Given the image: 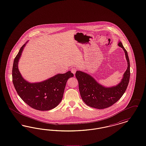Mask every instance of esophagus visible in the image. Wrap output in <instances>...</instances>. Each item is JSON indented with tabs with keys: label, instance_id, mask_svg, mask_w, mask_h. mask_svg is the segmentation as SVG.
Segmentation results:
<instances>
[{
	"label": "esophagus",
	"instance_id": "1",
	"mask_svg": "<svg viewBox=\"0 0 146 146\" xmlns=\"http://www.w3.org/2000/svg\"><path fill=\"white\" fill-rule=\"evenodd\" d=\"M76 70H77V68H76V67H73V68H72V70H71V72H72V73H73L74 74H76Z\"/></svg>",
	"mask_w": 146,
	"mask_h": 146
}]
</instances>
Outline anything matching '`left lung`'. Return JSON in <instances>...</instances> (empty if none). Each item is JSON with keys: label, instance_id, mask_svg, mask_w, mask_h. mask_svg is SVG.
<instances>
[{"label": "left lung", "instance_id": "obj_1", "mask_svg": "<svg viewBox=\"0 0 146 146\" xmlns=\"http://www.w3.org/2000/svg\"><path fill=\"white\" fill-rule=\"evenodd\" d=\"M118 45L125 52L127 68L121 82L117 86L105 88L90 75L81 71H76V76L78 81L81 97L86 104L92 108L104 109L111 106L121 97L127 89L130 76V60L122 43L119 42Z\"/></svg>", "mask_w": 146, "mask_h": 146}]
</instances>
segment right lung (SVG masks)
<instances>
[{
	"label": "right lung",
	"mask_w": 146,
	"mask_h": 146,
	"mask_svg": "<svg viewBox=\"0 0 146 146\" xmlns=\"http://www.w3.org/2000/svg\"><path fill=\"white\" fill-rule=\"evenodd\" d=\"M25 45H22L14 59L12 71L14 87L22 100L32 108L39 111L53 109L61 101L67 81L74 75L69 71L40 83H28L22 77L18 69L19 60Z\"/></svg>",
	"instance_id": "obj_1"
}]
</instances>
